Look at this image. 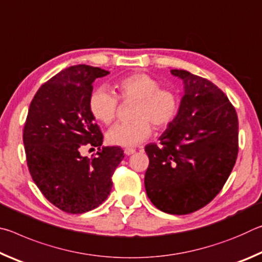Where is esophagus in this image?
I'll return each mask as SVG.
<instances>
[{
    "mask_svg": "<svg viewBox=\"0 0 262 262\" xmlns=\"http://www.w3.org/2000/svg\"><path fill=\"white\" fill-rule=\"evenodd\" d=\"M134 152H135L134 148H126L125 149V154L127 155V156H129V155H133Z\"/></svg>",
    "mask_w": 262,
    "mask_h": 262,
    "instance_id": "esophagus-1",
    "label": "esophagus"
}]
</instances>
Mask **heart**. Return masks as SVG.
I'll use <instances>...</instances> for the list:
<instances>
[{
  "instance_id": "1",
  "label": "heart",
  "mask_w": 262,
  "mask_h": 262,
  "mask_svg": "<svg viewBox=\"0 0 262 262\" xmlns=\"http://www.w3.org/2000/svg\"><path fill=\"white\" fill-rule=\"evenodd\" d=\"M113 86L122 101L136 100L132 122L114 125L106 134L110 144L133 147L147 140L152 133V123L157 129H165L178 117L180 99L176 91L161 88L156 78L145 73H134L117 79ZM119 99L104 86L97 88L89 97V110L97 120L112 122L119 110Z\"/></svg>"
}]
</instances>
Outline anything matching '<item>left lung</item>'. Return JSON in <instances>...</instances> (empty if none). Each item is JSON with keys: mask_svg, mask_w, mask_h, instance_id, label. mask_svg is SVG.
I'll list each match as a JSON object with an SVG mask.
<instances>
[{"mask_svg": "<svg viewBox=\"0 0 262 262\" xmlns=\"http://www.w3.org/2000/svg\"><path fill=\"white\" fill-rule=\"evenodd\" d=\"M185 95L174 122L145 145L148 198L159 210L186 215L207 206L227 183L238 155V117L214 83L186 70Z\"/></svg>", "mask_w": 262, "mask_h": 262, "instance_id": "left-lung-1", "label": "left lung"}]
</instances>
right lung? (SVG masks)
<instances>
[{
  "label": "right lung",
  "instance_id": "add662e5",
  "mask_svg": "<svg viewBox=\"0 0 262 262\" xmlns=\"http://www.w3.org/2000/svg\"><path fill=\"white\" fill-rule=\"evenodd\" d=\"M107 70L86 64L62 70L39 88L23 129L30 174L52 205L83 214L101 205L112 188V176L125 157L120 147H104L103 134L89 110L96 78ZM99 149L92 159L81 149Z\"/></svg>",
  "mask_w": 262,
  "mask_h": 262
}]
</instances>
